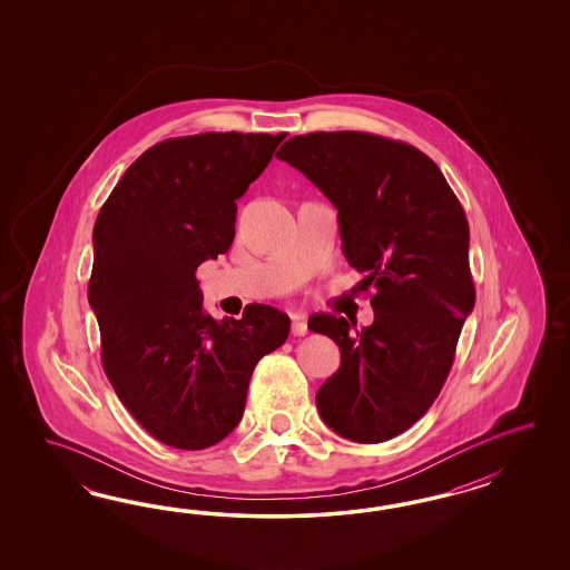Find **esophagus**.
<instances>
[{
    "instance_id": "1",
    "label": "esophagus",
    "mask_w": 570,
    "mask_h": 570,
    "mask_svg": "<svg viewBox=\"0 0 570 570\" xmlns=\"http://www.w3.org/2000/svg\"><path fill=\"white\" fill-rule=\"evenodd\" d=\"M309 332L307 328V324L305 322H301V320H294L293 322V334L294 336H305Z\"/></svg>"
}]
</instances>
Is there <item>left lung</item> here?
I'll return each mask as SVG.
<instances>
[{"label": "left lung", "instance_id": "8db88e82", "mask_svg": "<svg viewBox=\"0 0 570 570\" xmlns=\"http://www.w3.org/2000/svg\"><path fill=\"white\" fill-rule=\"evenodd\" d=\"M277 158L338 208L343 253L374 288V324L355 330L330 313L311 332L341 348L317 391L322 420L355 443H382L429 412L448 380L474 307L466 215L448 179L414 146L363 131L294 136Z\"/></svg>", "mask_w": 570, "mask_h": 570}]
</instances>
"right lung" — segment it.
<instances>
[{
  "label": "right lung",
  "instance_id": "add662e5",
  "mask_svg": "<svg viewBox=\"0 0 570 570\" xmlns=\"http://www.w3.org/2000/svg\"><path fill=\"white\" fill-rule=\"evenodd\" d=\"M286 134H198L148 148L94 225L87 286L115 393L160 443L207 449L238 426L263 355L284 345L286 313L248 305L217 322L196 269L229 250L236 200Z\"/></svg>",
  "mask_w": 570,
  "mask_h": 570
}]
</instances>
